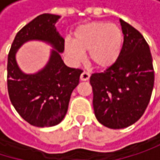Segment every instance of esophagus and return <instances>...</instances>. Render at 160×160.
Returning <instances> with one entry per match:
<instances>
[{"instance_id": "obj_1", "label": "esophagus", "mask_w": 160, "mask_h": 160, "mask_svg": "<svg viewBox=\"0 0 160 160\" xmlns=\"http://www.w3.org/2000/svg\"><path fill=\"white\" fill-rule=\"evenodd\" d=\"M89 79H90V74L88 72H86V71H83L81 73V75H80V80L85 81V80H88Z\"/></svg>"}]
</instances>
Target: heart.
Returning a JSON list of instances; mask_svg holds the SVG:
<instances>
[{
  "mask_svg": "<svg viewBox=\"0 0 160 160\" xmlns=\"http://www.w3.org/2000/svg\"><path fill=\"white\" fill-rule=\"evenodd\" d=\"M123 45V33L113 23L93 21L80 26L74 32L73 42L67 41L65 50L74 63L88 52V60L95 68L107 69L118 61Z\"/></svg>",
  "mask_w": 160,
  "mask_h": 160,
  "instance_id": "heart-1",
  "label": "heart"
}]
</instances>
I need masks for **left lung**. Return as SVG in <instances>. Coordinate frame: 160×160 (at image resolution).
<instances>
[{
    "label": "left lung",
    "mask_w": 160,
    "mask_h": 160,
    "mask_svg": "<svg viewBox=\"0 0 160 160\" xmlns=\"http://www.w3.org/2000/svg\"><path fill=\"white\" fill-rule=\"evenodd\" d=\"M124 41L118 61L104 72L93 73L90 83L97 120L110 129L135 123L145 111L154 87V68L143 35L119 19Z\"/></svg>",
    "instance_id": "8db88e82"
}]
</instances>
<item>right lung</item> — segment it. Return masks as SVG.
I'll list each match as a JSON object with an SVG mask.
<instances>
[{"label": "right lung", "instance_id": "right-lung-1", "mask_svg": "<svg viewBox=\"0 0 160 160\" xmlns=\"http://www.w3.org/2000/svg\"><path fill=\"white\" fill-rule=\"evenodd\" d=\"M59 18L52 14L34 18L17 32L8 54L7 88L11 103L27 122L36 127H52L63 120L82 73L79 68L67 67L61 58L65 40L54 26ZM29 40H42L54 48L48 63L34 74L24 73L15 59L18 49Z\"/></svg>", "mask_w": 160, "mask_h": 160}]
</instances>
